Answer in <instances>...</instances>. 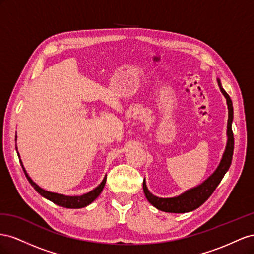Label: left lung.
<instances>
[{
    "instance_id": "1",
    "label": "left lung",
    "mask_w": 254,
    "mask_h": 254,
    "mask_svg": "<svg viewBox=\"0 0 254 254\" xmlns=\"http://www.w3.org/2000/svg\"><path fill=\"white\" fill-rule=\"evenodd\" d=\"M218 82L220 91L224 98L227 99V104H228V110H229V119H228V129H227V135H228V141H227V147L224 150V153L222 155L221 161L218 165V167L214 171L211 177H208L203 183L198 185L197 187H193L191 190L185 191L184 193L178 195V197L173 198H159L156 195L152 194L148 187L146 185V181L143 180V192L146 195L147 200L150 203L156 207L159 211L167 212V213H187L191 212L193 209L198 208L201 206L204 202L211 197L216 187L219 185L221 182L222 178L226 175V172L229 170L231 163H232V157H233V151H234V137L233 132H232V121H233V105H232V100L229 97L228 93L222 88L220 79H217Z\"/></svg>"
}]
</instances>
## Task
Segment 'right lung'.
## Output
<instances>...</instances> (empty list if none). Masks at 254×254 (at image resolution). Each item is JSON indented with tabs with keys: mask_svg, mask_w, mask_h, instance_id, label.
I'll return each instance as SVG.
<instances>
[{
	"mask_svg": "<svg viewBox=\"0 0 254 254\" xmlns=\"http://www.w3.org/2000/svg\"><path fill=\"white\" fill-rule=\"evenodd\" d=\"M16 140H17V135H16ZM17 153H18V151H17ZM18 156H19V159H20L19 153H18ZM20 164H21V166H22L26 179L28 180V182L31 183V185L35 188V190L37 191L38 193H40L42 197H45L46 199L52 201L53 203L60 205V206H63V207L82 208V207L89 205L91 202L95 201L99 197V194L102 192L103 188L105 186V183H106V176H105L102 182H101V184L99 186H97L95 190H92L91 191L87 192L85 194H82V195H64V194L56 193V192H51V191L42 190L41 187H39L37 184L34 182V181L30 178V176L27 175V172L24 168L22 162H21V159H20Z\"/></svg>",
	"mask_w": 254,
	"mask_h": 254,
	"instance_id": "obj_1",
	"label": "right lung"
}]
</instances>
